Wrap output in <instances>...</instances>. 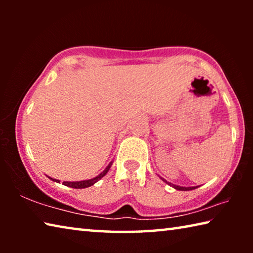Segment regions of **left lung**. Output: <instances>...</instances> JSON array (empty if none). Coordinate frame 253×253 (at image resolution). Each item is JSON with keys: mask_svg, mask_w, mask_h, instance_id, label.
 Listing matches in <instances>:
<instances>
[{"mask_svg": "<svg viewBox=\"0 0 253 253\" xmlns=\"http://www.w3.org/2000/svg\"><path fill=\"white\" fill-rule=\"evenodd\" d=\"M163 181H164L165 183H168L169 185H170V186H173L175 190H178V191H191V190H194V188H196V187H199V186H191V187H185V186H178V185H174V184H172V183H169V182H168L166 181V179H164L163 177H161Z\"/></svg>", "mask_w": 253, "mask_h": 253, "instance_id": "left-lung-1", "label": "left lung"}]
</instances>
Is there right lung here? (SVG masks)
Here are the masks:
<instances>
[{
	"label": "right lung",
	"instance_id": "add662e5",
	"mask_svg": "<svg viewBox=\"0 0 253 253\" xmlns=\"http://www.w3.org/2000/svg\"><path fill=\"white\" fill-rule=\"evenodd\" d=\"M111 165H113V162L109 163V165L107 166V168L105 169L104 172H101L99 175H98V176L93 177V178L84 179V181H79V182H63L62 184H63V185L69 186V187H72V188H84V187H89V186L93 185V184H95L96 182H98V181H99V179H101L102 177H104L105 175H106L107 173H108V170H109ZM49 178L52 179V181H54V182H57V183L60 182L59 179H54V178H51V177H49Z\"/></svg>",
	"mask_w": 253,
	"mask_h": 253
}]
</instances>
